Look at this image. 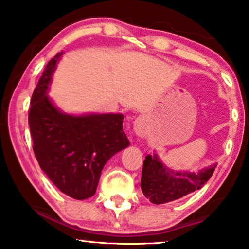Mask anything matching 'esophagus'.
I'll return each instance as SVG.
<instances>
[{
  "label": "esophagus",
  "instance_id": "obj_1",
  "mask_svg": "<svg viewBox=\"0 0 249 249\" xmlns=\"http://www.w3.org/2000/svg\"><path fill=\"white\" fill-rule=\"evenodd\" d=\"M134 132L137 136L143 137L145 136L146 133V121L145 118L140 116L137 117L134 122Z\"/></svg>",
  "mask_w": 249,
  "mask_h": 249
}]
</instances>
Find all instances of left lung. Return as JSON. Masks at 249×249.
<instances>
[{
  "instance_id": "8db88e82",
  "label": "left lung",
  "mask_w": 249,
  "mask_h": 249,
  "mask_svg": "<svg viewBox=\"0 0 249 249\" xmlns=\"http://www.w3.org/2000/svg\"><path fill=\"white\" fill-rule=\"evenodd\" d=\"M214 168L216 165H211L198 173L174 172L162 164L157 154L147 155L143 163L141 188L152 203L171 202L201 189L213 176Z\"/></svg>"
}]
</instances>
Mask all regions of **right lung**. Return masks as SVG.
Instances as JSON below:
<instances>
[{"instance_id": "right-lung-1", "label": "right lung", "mask_w": 249, "mask_h": 249, "mask_svg": "<svg viewBox=\"0 0 249 249\" xmlns=\"http://www.w3.org/2000/svg\"><path fill=\"white\" fill-rule=\"evenodd\" d=\"M62 53L48 62L32 94L29 126L40 168L55 187L77 200L90 198L102 170L129 145L122 114H64L46 95Z\"/></svg>"}]
</instances>
